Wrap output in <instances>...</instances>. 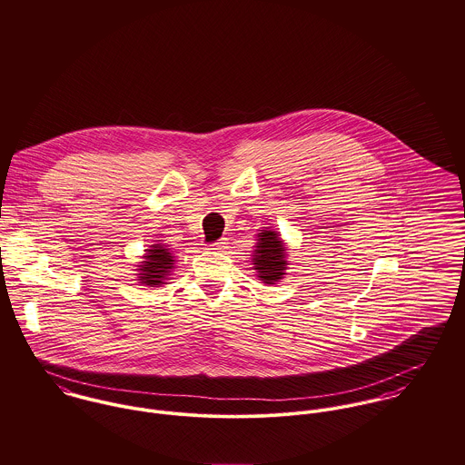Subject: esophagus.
Returning <instances> with one entry per match:
<instances>
[{"instance_id":"esophagus-1","label":"esophagus","mask_w":465,"mask_h":465,"mask_svg":"<svg viewBox=\"0 0 465 465\" xmlns=\"http://www.w3.org/2000/svg\"><path fill=\"white\" fill-rule=\"evenodd\" d=\"M226 248H228V239H226V237H223V239H219L217 242H213V244L208 246V250H212V252H224Z\"/></svg>"}]
</instances>
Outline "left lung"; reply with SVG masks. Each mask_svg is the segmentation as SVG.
Masks as SVG:
<instances>
[{
    "label": "left lung",
    "mask_w": 465,
    "mask_h": 465,
    "mask_svg": "<svg viewBox=\"0 0 465 465\" xmlns=\"http://www.w3.org/2000/svg\"><path fill=\"white\" fill-rule=\"evenodd\" d=\"M252 257L258 278L267 285H274L287 274V250L280 235L272 230H260Z\"/></svg>",
    "instance_id": "left-lung-1"
}]
</instances>
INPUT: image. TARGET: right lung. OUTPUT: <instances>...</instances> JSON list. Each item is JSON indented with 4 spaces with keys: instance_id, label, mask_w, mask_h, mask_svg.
Returning <instances> with one entry per match:
<instances>
[{
    "instance_id": "add662e5",
    "label": "right lung",
    "mask_w": 465,
    "mask_h": 465,
    "mask_svg": "<svg viewBox=\"0 0 465 465\" xmlns=\"http://www.w3.org/2000/svg\"><path fill=\"white\" fill-rule=\"evenodd\" d=\"M144 260L139 265V283L148 287H160L165 283L169 272L174 267L173 252L163 244H152L150 250H146Z\"/></svg>"
}]
</instances>
